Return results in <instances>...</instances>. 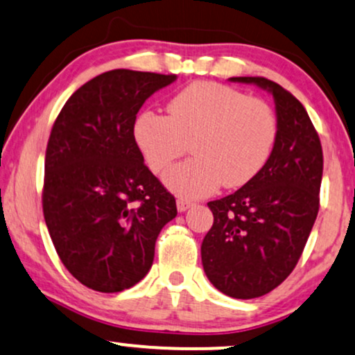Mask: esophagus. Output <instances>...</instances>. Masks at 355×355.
Listing matches in <instances>:
<instances>
[{
  "label": "esophagus",
  "instance_id": "esophagus-1",
  "mask_svg": "<svg viewBox=\"0 0 355 355\" xmlns=\"http://www.w3.org/2000/svg\"><path fill=\"white\" fill-rule=\"evenodd\" d=\"M190 207H193V202H190V200H185V198H178L177 200V210L180 213L187 211Z\"/></svg>",
  "mask_w": 355,
  "mask_h": 355
}]
</instances>
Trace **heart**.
<instances>
[{
    "instance_id": "heart-1",
    "label": "heart",
    "mask_w": 355,
    "mask_h": 355,
    "mask_svg": "<svg viewBox=\"0 0 355 355\" xmlns=\"http://www.w3.org/2000/svg\"><path fill=\"white\" fill-rule=\"evenodd\" d=\"M166 112L168 117L140 114L134 137L153 173L165 172L191 144L193 159L164 177L170 190L187 198L211 193L220 183L226 189L246 185L275 147L272 109L230 85L210 80L187 85L170 99Z\"/></svg>"
}]
</instances>
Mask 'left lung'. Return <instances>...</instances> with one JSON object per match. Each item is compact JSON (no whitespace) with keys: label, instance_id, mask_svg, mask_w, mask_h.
<instances>
[{"label":"left lung","instance_id":"8db88e82","mask_svg":"<svg viewBox=\"0 0 355 355\" xmlns=\"http://www.w3.org/2000/svg\"><path fill=\"white\" fill-rule=\"evenodd\" d=\"M272 94L277 134L253 180L208 203L213 226L202 243L205 275L218 291L253 300L277 288L300 261L319 211L322 147L304 105L266 78H232Z\"/></svg>","mask_w":355,"mask_h":355}]
</instances>
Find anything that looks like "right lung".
<instances>
[{
	"mask_svg": "<svg viewBox=\"0 0 355 355\" xmlns=\"http://www.w3.org/2000/svg\"><path fill=\"white\" fill-rule=\"evenodd\" d=\"M177 79L114 69L67 99L51 130L42 213L66 270L99 293H121L152 268L160 230L177 216L173 195L144 164L137 112Z\"/></svg>",
	"mask_w": 355,
	"mask_h": 355,
	"instance_id": "1",
	"label": "right lung"
}]
</instances>
